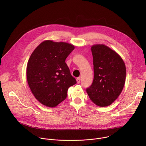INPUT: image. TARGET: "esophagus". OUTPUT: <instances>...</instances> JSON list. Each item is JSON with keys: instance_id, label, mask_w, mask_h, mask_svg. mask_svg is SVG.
<instances>
[{"instance_id": "34e87169", "label": "esophagus", "mask_w": 146, "mask_h": 146, "mask_svg": "<svg viewBox=\"0 0 146 146\" xmlns=\"http://www.w3.org/2000/svg\"><path fill=\"white\" fill-rule=\"evenodd\" d=\"M76 80H77V84H79V83L80 82V80H81V78H80V77H77V78H76Z\"/></svg>"}]
</instances>
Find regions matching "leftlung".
<instances>
[{"mask_svg":"<svg viewBox=\"0 0 146 146\" xmlns=\"http://www.w3.org/2000/svg\"><path fill=\"white\" fill-rule=\"evenodd\" d=\"M91 51L94 77L87 92L97 106H108L122 91L126 78L125 65L119 54L106 45H93Z\"/></svg>","mask_w":146,"mask_h":146,"instance_id":"1","label":"left lung"}]
</instances>
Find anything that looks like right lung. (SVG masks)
I'll list each match as a JSON object with an SVG mask.
<instances>
[{
	"label": "right lung",
	"mask_w": 146,
	"mask_h": 146,
	"mask_svg": "<svg viewBox=\"0 0 146 146\" xmlns=\"http://www.w3.org/2000/svg\"><path fill=\"white\" fill-rule=\"evenodd\" d=\"M74 49L73 44L47 40L32 53L27 68V81L42 105L56 107L66 99L68 88L76 83L65 62Z\"/></svg>",
	"instance_id": "add662e5"
}]
</instances>
